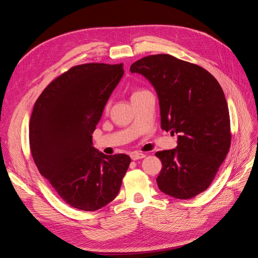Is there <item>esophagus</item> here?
Returning <instances> with one entry per match:
<instances>
[{"label": "esophagus", "mask_w": 258, "mask_h": 258, "mask_svg": "<svg viewBox=\"0 0 258 258\" xmlns=\"http://www.w3.org/2000/svg\"><path fill=\"white\" fill-rule=\"evenodd\" d=\"M130 157H131V159H132V160H138V159H142V158H144V157H145V155H144V154H142V153H139V152H134V153H131Z\"/></svg>", "instance_id": "34e87169"}]
</instances>
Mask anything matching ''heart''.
<instances>
[{"mask_svg": "<svg viewBox=\"0 0 258 258\" xmlns=\"http://www.w3.org/2000/svg\"><path fill=\"white\" fill-rule=\"evenodd\" d=\"M143 91H145V90H136L134 93H132V96H131V97L137 96V95H139V93H141V92H143Z\"/></svg>", "mask_w": 258, "mask_h": 258, "instance_id": "1", "label": "heart"}]
</instances>
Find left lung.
<instances>
[{
    "instance_id": "left-lung-1",
    "label": "left lung",
    "mask_w": 258,
    "mask_h": 258,
    "mask_svg": "<svg viewBox=\"0 0 258 258\" xmlns=\"http://www.w3.org/2000/svg\"><path fill=\"white\" fill-rule=\"evenodd\" d=\"M131 73L142 74L157 92L161 128L177 135L174 150L156 156L162 169L159 189L177 199L205 191L228 154L231 134L221 85L207 70L166 53L136 61Z\"/></svg>"
}]
</instances>
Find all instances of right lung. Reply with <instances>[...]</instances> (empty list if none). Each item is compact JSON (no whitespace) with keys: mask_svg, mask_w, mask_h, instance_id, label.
I'll return each mask as SVG.
<instances>
[{"mask_svg":"<svg viewBox=\"0 0 258 258\" xmlns=\"http://www.w3.org/2000/svg\"><path fill=\"white\" fill-rule=\"evenodd\" d=\"M123 64L75 66L37 98L30 119V148L40 173L72 208L96 211L118 194L131 159L92 146V134L123 75Z\"/></svg>","mask_w":258,"mask_h":258,"instance_id":"1","label":"right lung"}]
</instances>
